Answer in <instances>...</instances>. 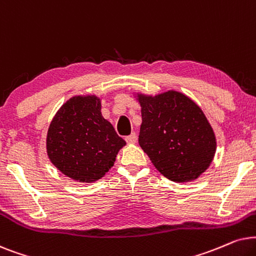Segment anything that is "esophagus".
Listing matches in <instances>:
<instances>
[{
    "label": "esophagus",
    "instance_id": "obj_1",
    "mask_svg": "<svg viewBox=\"0 0 256 256\" xmlns=\"http://www.w3.org/2000/svg\"><path fill=\"white\" fill-rule=\"evenodd\" d=\"M125 140L128 142V144H134L136 140H137V134H136L134 132V134H131L130 136H128V137L125 138Z\"/></svg>",
    "mask_w": 256,
    "mask_h": 256
}]
</instances>
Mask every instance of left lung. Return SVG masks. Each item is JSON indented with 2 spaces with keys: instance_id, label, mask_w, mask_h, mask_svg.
I'll list each match as a JSON object with an SVG mask.
<instances>
[{
  "instance_id": "1",
  "label": "left lung",
  "mask_w": 256,
  "mask_h": 256,
  "mask_svg": "<svg viewBox=\"0 0 256 256\" xmlns=\"http://www.w3.org/2000/svg\"><path fill=\"white\" fill-rule=\"evenodd\" d=\"M142 106L139 145L156 168L176 182L196 179L216 153V136L192 100L178 91L138 94Z\"/></svg>"
}]
</instances>
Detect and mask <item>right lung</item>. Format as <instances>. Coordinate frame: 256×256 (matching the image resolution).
Instances as JSON below:
<instances>
[{
	"label": "right lung",
	"mask_w": 256,
	"mask_h": 256,
	"mask_svg": "<svg viewBox=\"0 0 256 256\" xmlns=\"http://www.w3.org/2000/svg\"><path fill=\"white\" fill-rule=\"evenodd\" d=\"M124 145V139L102 116L100 100L96 96L68 100L54 117L46 137L51 162L80 182L102 178Z\"/></svg>",
	"instance_id": "right-lung-1"
}]
</instances>
